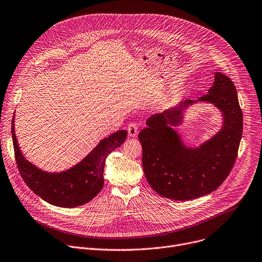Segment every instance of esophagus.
Segmentation results:
<instances>
[{
    "label": "esophagus",
    "instance_id": "34e87169",
    "mask_svg": "<svg viewBox=\"0 0 262 262\" xmlns=\"http://www.w3.org/2000/svg\"><path fill=\"white\" fill-rule=\"evenodd\" d=\"M138 133V127L134 123H130L128 126V134L130 137H135Z\"/></svg>",
    "mask_w": 262,
    "mask_h": 262
}]
</instances>
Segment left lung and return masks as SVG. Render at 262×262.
Returning a JSON list of instances; mask_svg holds the SVG:
<instances>
[{"label": "left lung", "instance_id": "8db88e82", "mask_svg": "<svg viewBox=\"0 0 262 262\" xmlns=\"http://www.w3.org/2000/svg\"><path fill=\"white\" fill-rule=\"evenodd\" d=\"M196 101L213 103L224 116L222 129L198 148L186 147L171 127L180 124L183 110ZM138 134L142 167L150 186L161 196L187 201L209 194L229 176L243 135V112L235 85L217 72L208 94L185 100L148 119Z\"/></svg>", "mask_w": 262, "mask_h": 262}]
</instances>
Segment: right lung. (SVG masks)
Returning <instances> with one entry per match:
<instances>
[{
  "label": "right lung",
  "mask_w": 262,
  "mask_h": 262,
  "mask_svg": "<svg viewBox=\"0 0 262 262\" xmlns=\"http://www.w3.org/2000/svg\"><path fill=\"white\" fill-rule=\"evenodd\" d=\"M11 133L16 164L23 180L34 193L52 205L74 208L92 201L103 188V171L107 156L126 140L127 131L120 130L102 139L82 161L61 172H48L29 162L19 150L14 131Z\"/></svg>",
  "instance_id": "obj_1"
}]
</instances>
